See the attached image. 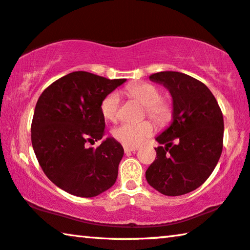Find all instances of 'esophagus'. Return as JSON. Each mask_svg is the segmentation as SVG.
<instances>
[{
    "instance_id": "obj_1",
    "label": "esophagus",
    "mask_w": 250,
    "mask_h": 250,
    "mask_svg": "<svg viewBox=\"0 0 250 250\" xmlns=\"http://www.w3.org/2000/svg\"><path fill=\"white\" fill-rule=\"evenodd\" d=\"M125 152H135L138 150V148H135V147H126L125 146Z\"/></svg>"
}]
</instances>
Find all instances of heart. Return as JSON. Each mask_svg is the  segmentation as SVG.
<instances>
[{"label": "heart", "instance_id": "heart-1", "mask_svg": "<svg viewBox=\"0 0 250 250\" xmlns=\"http://www.w3.org/2000/svg\"><path fill=\"white\" fill-rule=\"evenodd\" d=\"M125 94L145 106V115H148L159 125L169 124L173 119L174 106L172 100L167 96H161V89L151 83H136L125 87ZM120 110V101L115 93H111L103 100L101 111L103 117L109 121H117ZM155 131V126L150 121H141L137 124H122L113 130V136L128 147H137L150 137Z\"/></svg>", "mask_w": 250, "mask_h": 250}]
</instances>
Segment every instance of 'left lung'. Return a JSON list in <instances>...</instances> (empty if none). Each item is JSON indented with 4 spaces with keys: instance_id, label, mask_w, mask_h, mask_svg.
Returning a JSON list of instances; mask_svg holds the SVG:
<instances>
[{
    "instance_id": "left-lung-1",
    "label": "left lung",
    "mask_w": 250,
    "mask_h": 250,
    "mask_svg": "<svg viewBox=\"0 0 250 250\" xmlns=\"http://www.w3.org/2000/svg\"><path fill=\"white\" fill-rule=\"evenodd\" d=\"M169 89L173 122L156 138V159L146 178L164 195L177 196L194 191L217 166L223 147V115L217 100L202 82L180 72L149 76Z\"/></svg>"
}]
</instances>
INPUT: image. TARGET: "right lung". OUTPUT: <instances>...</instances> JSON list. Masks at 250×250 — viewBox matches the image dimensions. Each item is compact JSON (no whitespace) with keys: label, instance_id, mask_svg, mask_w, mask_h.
Here are the masks:
<instances>
[{"label":"right lung","instance_id":"obj_1","mask_svg":"<svg viewBox=\"0 0 250 250\" xmlns=\"http://www.w3.org/2000/svg\"><path fill=\"white\" fill-rule=\"evenodd\" d=\"M88 72H73L50 84L39 96L31 124V143L46 176L69 194L93 197L112 186L124 157L113 138L99 147L105 122L103 100L124 84Z\"/></svg>","mask_w":250,"mask_h":250}]
</instances>
